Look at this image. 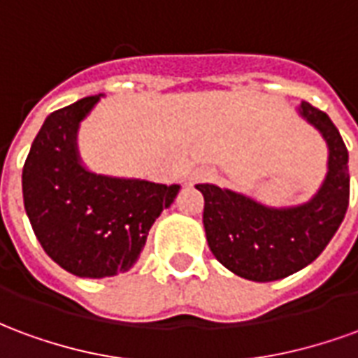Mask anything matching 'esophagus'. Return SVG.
<instances>
[{
  "label": "esophagus",
  "mask_w": 358,
  "mask_h": 358,
  "mask_svg": "<svg viewBox=\"0 0 358 358\" xmlns=\"http://www.w3.org/2000/svg\"><path fill=\"white\" fill-rule=\"evenodd\" d=\"M210 178H213V172H210L209 169H195V171L189 174L187 182H189V184H197V182H207V180Z\"/></svg>",
  "instance_id": "esophagus-1"
}]
</instances>
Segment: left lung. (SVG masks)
Returning a JSON list of instances; mask_svg holds the SVG:
<instances>
[{
  "label": "left lung",
  "mask_w": 358,
  "mask_h": 358,
  "mask_svg": "<svg viewBox=\"0 0 358 358\" xmlns=\"http://www.w3.org/2000/svg\"><path fill=\"white\" fill-rule=\"evenodd\" d=\"M295 110L328 148L326 176L310 199L276 207L217 184L195 186L205 197L203 226L213 255L251 282H274L308 266L338 232L349 205V153L338 128L308 103Z\"/></svg>",
  "instance_id": "left-lung-1"
}]
</instances>
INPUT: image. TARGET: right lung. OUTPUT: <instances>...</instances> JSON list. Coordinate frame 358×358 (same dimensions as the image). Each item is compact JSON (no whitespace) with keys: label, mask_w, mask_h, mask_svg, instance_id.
<instances>
[{"label":"right lung","mask_w":358,"mask_h":358,"mask_svg":"<svg viewBox=\"0 0 358 358\" xmlns=\"http://www.w3.org/2000/svg\"><path fill=\"white\" fill-rule=\"evenodd\" d=\"M101 97L51 113L22 169L24 209L36 238L51 261L80 278L132 268L155 218L180 192V184L97 174L84 164L78 130Z\"/></svg>","instance_id":"add662e5"}]
</instances>
